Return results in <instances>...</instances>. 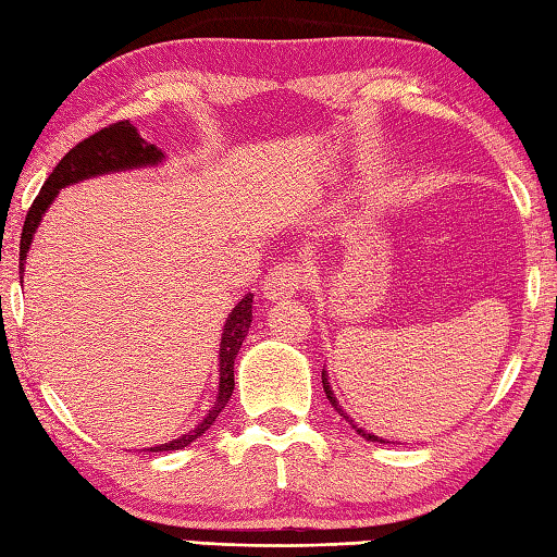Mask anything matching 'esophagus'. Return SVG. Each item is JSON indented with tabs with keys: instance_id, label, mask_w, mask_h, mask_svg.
Here are the masks:
<instances>
[{
	"instance_id": "esophagus-1",
	"label": "esophagus",
	"mask_w": 557,
	"mask_h": 557,
	"mask_svg": "<svg viewBox=\"0 0 557 557\" xmlns=\"http://www.w3.org/2000/svg\"><path fill=\"white\" fill-rule=\"evenodd\" d=\"M304 285H307V277H304V270L297 263H280L265 275L263 292L268 299H280L301 292Z\"/></svg>"
}]
</instances>
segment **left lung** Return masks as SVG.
<instances>
[{
    "label": "left lung",
    "instance_id": "1",
    "mask_svg": "<svg viewBox=\"0 0 557 557\" xmlns=\"http://www.w3.org/2000/svg\"><path fill=\"white\" fill-rule=\"evenodd\" d=\"M321 379H323V391H325V396H329V400H331V406L337 410V416H341V418H345L347 422H350L352 424V428H355V432L359 434V437H364L367 442H379V444H388V442H384V440H379L376 437V434H369V432H364L362 428H357V424H355V420L350 418V416H347V412L343 410V406H341V403H337V398H335V394H333V388H331V384H329V374H325V369H323V374H321Z\"/></svg>",
    "mask_w": 557,
    "mask_h": 557
}]
</instances>
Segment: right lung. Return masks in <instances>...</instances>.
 <instances>
[{"label": "right lung", "instance_id": "right-lung-1", "mask_svg": "<svg viewBox=\"0 0 557 557\" xmlns=\"http://www.w3.org/2000/svg\"><path fill=\"white\" fill-rule=\"evenodd\" d=\"M161 159H163V151L141 139L137 127L129 125V120H120V123L98 129L96 135L86 137L79 141V145L72 147L67 154L62 157L58 166H54L48 181L42 183L38 198L33 200L30 210L26 214L24 232H21V244H18L21 275H24V263L33 242V234H36L42 214H46V210L52 205V200L58 198V193L64 188V185L79 183L94 176H103V173H113V171L154 166V163H159ZM250 321H253V294L248 292L246 297L236 304L234 311L228 313V319L224 323V333L220 343V391H216V400L212 410L207 412L202 422L195 424L188 434H183V437L166 444L149 446L147 451L183 449V446H188L190 442L202 437V434L212 428V422L220 418V412L224 410L228 398L234 394V359L238 350H242V343L246 341Z\"/></svg>", "mask_w": 557, "mask_h": 557}]
</instances>
